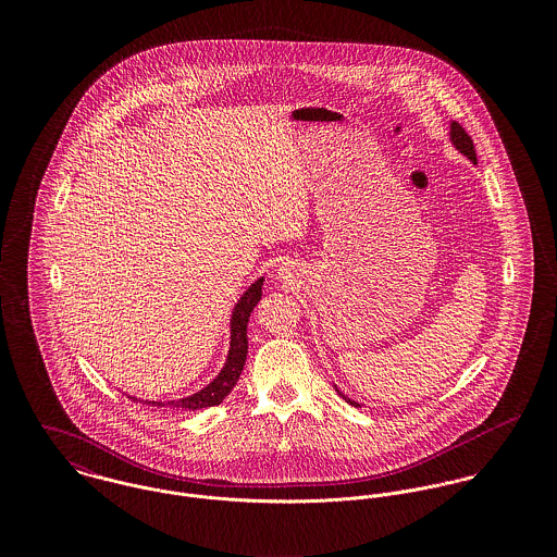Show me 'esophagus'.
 I'll return each instance as SVG.
<instances>
[{
    "instance_id": "esophagus-1",
    "label": "esophagus",
    "mask_w": 557,
    "mask_h": 557,
    "mask_svg": "<svg viewBox=\"0 0 557 557\" xmlns=\"http://www.w3.org/2000/svg\"><path fill=\"white\" fill-rule=\"evenodd\" d=\"M278 278L285 281V283L296 281V270H294V265H281V268H278Z\"/></svg>"
}]
</instances>
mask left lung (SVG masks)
<instances>
[{"label":"left lung","mask_w":557,"mask_h":557,"mask_svg":"<svg viewBox=\"0 0 557 557\" xmlns=\"http://www.w3.org/2000/svg\"><path fill=\"white\" fill-rule=\"evenodd\" d=\"M450 141H453V146L463 154V157H468V159L472 160V162H476V150H474V141H472V137L466 133V128L459 124V122H453L450 124ZM338 393V391H336ZM341 397L345 398L349 405H354V407H360V403H356V400H351V398L345 397L343 393H338Z\"/></svg>","instance_id":"8db88e82"}]
</instances>
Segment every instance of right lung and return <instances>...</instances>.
<instances>
[{"label": "right lung", "mask_w": 557, "mask_h": 557, "mask_svg": "<svg viewBox=\"0 0 557 557\" xmlns=\"http://www.w3.org/2000/svg\"><path fill=\"white\" fill-rule=\"evenodd\" d=\"M261 285H263V276L257 278L239 298L234 313H232V343H230V354H227V362L223 367V371L216 375V380H212L203 391L190 395L186 398H177V400H146L148 405H157V407H173V409H182V411H195V409H203V407H214L221 405L223 398L227 397L234 386L238 384L239 373L244 369L246 362V354H248V338H246V325L248 318L252 313V309L257 307V302L261 300ZM137 400L135 397H131ZM141 403V400H139Z\"/></svg>", "instance_id": "add662e5"}]
</instances>
